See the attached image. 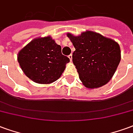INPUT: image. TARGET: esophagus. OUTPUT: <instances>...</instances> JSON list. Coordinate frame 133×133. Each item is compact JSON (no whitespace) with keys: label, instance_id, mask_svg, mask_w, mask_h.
<instances>
[{"label":"esophagus","instance_id":"obj_1","mask_svg":"<svg viewBox=\"0 0 133 133\" xmlns=\"http://www.w3.org/2000/svg\"><path fill=\"white\" fill-rule=\"evenodd\" d=\"M69 59H70L71 62H72V55H69Z\"/></svg>","mask_w":133,"mask_h":133}]
</instances>
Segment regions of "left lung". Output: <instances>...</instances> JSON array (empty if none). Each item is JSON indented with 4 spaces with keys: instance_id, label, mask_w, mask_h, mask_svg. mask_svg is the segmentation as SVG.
<instances>
[{
    "instance_id": "left-lung-1",
    "label": "left lung",
    "mask_w": 133,
    "mask_h": 133,
    "mask_svg": "<svg viewBox=\"0 0 133 133\" xmlns=\"http://www.w3.org/2000/svg\"><path fill=\"white\" fill-rule=\"evenodd\" d=\"M76 50L72 60L84 87H101L112 78L121 59L118 42L93 31L87 30L74 36L68 32Z\"/></svg>"
}]
</instances>
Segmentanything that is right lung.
Instances as JSON below:
<instances>
[{
	"label": "right lung",
	"mask_w": 133,
	"mask_h": 133,
	"mask_svg": "<svg viewBox=\"0 0 133 133\" xmlns=\"http://www.w3.org/2000/svg\"><path fill=\"white\" fill-rule=\"evenodd\" d=\"M17 61L28 78L41 84L57 81L70 62L51 36L32 39L18 52Z\"/></svg>",
	"instance_id": "obj_1"
}]
</instances>
